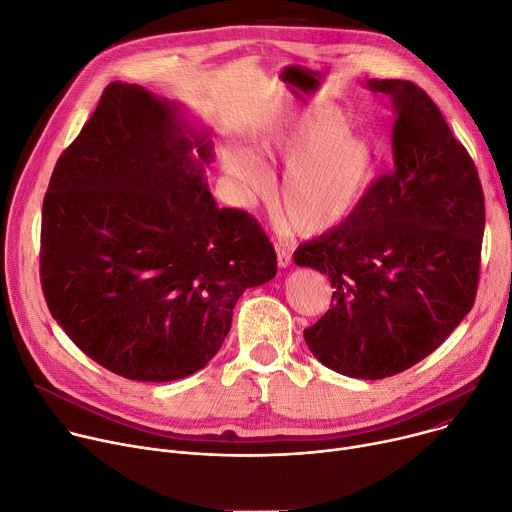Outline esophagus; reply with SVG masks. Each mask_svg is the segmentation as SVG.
Instances as JSON below:
<instances>
[{
    "instance_id": "obj_1",
    "label": "esophagus",
    "mask_w": 512,
    "mask_h": 512,
    "mask_svg": "<svg viewBox=\"0 0 512 512\" xmlns=\"http://www.w3.org/2000/svg\"><path fill=\"white\" fill-rule=\"evenodd\" d=\"M275 250H277V264L281 266V268H287V266H291V250L287 248V246H283V244H275Z\"/></svg>"
}]
</instances>
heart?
Wrapping results in <instances>:
<instances>
[{"label":"heart","instance_id":"heart-1","mask_svg":"<svg viewBox=\"0 0 512 512\" xmlns=\"http://www.w3.org/2000/svg\"><path fill=\"white\" fill-rule=\"evenodd\" d=\"M262 150L289 169L279 213L299 235H316L341 223L364 200L376 171L372 142L349 132L347 117L328 105L312 107L268 136ZM227 169L250 198L273 188V175L248 148H231Z\"/></svg>","mask_w":512,"mask_h":512}]
</instances>
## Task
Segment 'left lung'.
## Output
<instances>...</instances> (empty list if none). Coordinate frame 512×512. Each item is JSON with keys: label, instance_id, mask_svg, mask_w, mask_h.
Wrapping results in <instances>:
<instances>
[{"label": "left lung", "instance_id": "8db88e82", "mask_svg": "<svg viewBox=\"0 0 512 512\" xmlns=\"http://www.w3.org/2000/svg\"><path fill=\"white\" fill-rule=\"evenodd\" d=\"M393 101L395 165L349 217L293 260L328 277V312L304 339L343 376L380 380L422 362L473 308L486 225L467 148L409 80H370Z\"/></svg>", "mask_w": 512, "mask_h": 512}]
</instances>
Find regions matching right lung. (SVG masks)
<instances>
[{
  "label": "right lung",
  "mask_w": 512,
  "mask_h": 512,
  "mask_svg": "<svg viewBox=\"0 0 512 512\" xmlns=\"http://www.w3.org/2000/svg\"><path fill=\"white\" fill-rule=\"evenodd\" d=\"M210 159L213 142L173 105L111 82L55 163L41 217L45 302L117 376L169 382L204 368L239 295L277 275L258 221L215 204Z\"/></svg>",
  "instance_id": "add662e5"
}]
</instances>
